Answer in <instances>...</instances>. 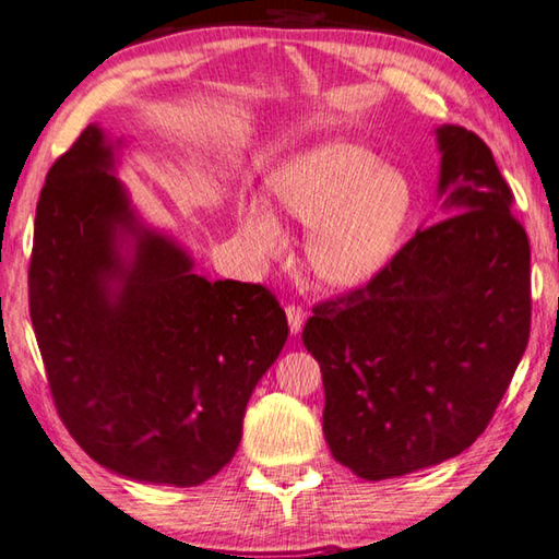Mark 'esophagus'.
<instances>
[{"label":"esophagus","instance_id":"34e87169","mask_svg":"<svg viewBox=\"0 0 559 559\" xmlns=\"http://www.w3.org/2000/svg\"><path fill=\"white\" fill-rule=\"evenodd\" d=\"M287 321H289V331L297 335L304 329V321H307V311H304L299 304H287Z\"/></svg>","mask_w":559,"mask_h":559}]
</instances>
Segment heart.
<instances>
[{
  "mask_svg": "<svg viewBox=\"0 0 559 559\" xmlns=\"http://www.w3.org/2000/svg\"><path fill=\"white\" fill-rule=\"evenodd\" d=\"M280 206L313 230L311 262L333 284H360L396 252L408 224L414 194L362 145L335 141L272 177ZM246 236L260 255H280L287 236L275 214L252 209Z\"/></svg>",
  "mask_w": 559,
  "mask_h": 559,
  "instance_id": "heart-1",
  "label": "heart"
}]
</instances>
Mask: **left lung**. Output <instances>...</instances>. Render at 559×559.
Segmentation results:
<instances>
[{"instance_id": "left-lung-1", "label": "left lung", "mask_w": 559, "mask_h": 559, "mask_svg": "<svg viewBox=\"0 0 559 559\" xmlns=\"http://www.w3.org/2000/svg\"><path fill=\"white\" fill-rule=\"evenodd\" d=\"M450 216L377 275L319 301L301 341L323 377V436L362 479L450 460L484 433L531 335V246L489 145L440 126Z\"/></svg>"}]
</instances>
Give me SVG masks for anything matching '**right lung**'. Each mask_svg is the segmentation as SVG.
I'll use <instances>...</instances> for the list:
<instances>
[{
    "mask_svg": "<svg viewBox=\"0 0 559 559\" xmlns=\"http://www.w3.org/2000/svg\"><path fill=\"white\" fill-rule=\"evenodd\" d=\"M97 126L48 170L36 206L28 311L52 404L116 475L197 487L234 460L252 389L287 341L262 284L194 275L143 228ZM131 235L134 255L118 240Z\"/></svg>",
    "mask_w": 559,
    "mask_h": 559,
    "instance_id": "obj_1",
    "label": "right lung"
}]
</instances>
